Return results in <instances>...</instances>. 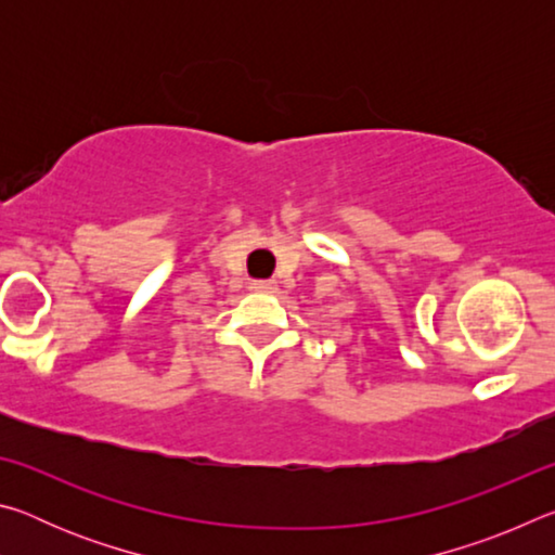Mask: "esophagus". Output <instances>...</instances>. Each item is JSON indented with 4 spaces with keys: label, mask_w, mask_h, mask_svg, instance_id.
<instances>
[{
    "label": "esophagus",
    "mask_w": 555,
    "mask_h": 555,
    "mask_svg": "<svg viewBox=\"0 0 555 555\" xmlns=\"http://www.w3.org/2000/svg\"><path fill=\"white\" fill-rule=\"evenodd\" d=\"M251 291H259V294H274L276 291V281L274 279H255L249 284Z\"/></svg>",
    "instance_id": "esophagus-1"
}]
</instances>
